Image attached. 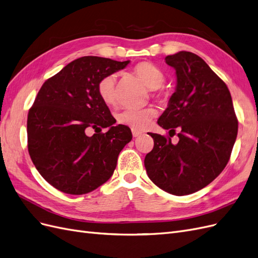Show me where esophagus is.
Here are the masks:
<instances>
[{"mask_svg":"<svg viewBox=\"0 0 258 258\" xmlns=\"http://www.w3.org/2000/svg\"><path fill=\"white\" fill-rule=\"evenodd\" d=\"M141 135H142V132H141V131L136 130V129H132V137H134V138L140 137Z\"/></svg>","mask_w":258,"mask_h":258,"instance_id":"obj_1","label":"esophagus"}]
</instances>
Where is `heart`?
Listing matches in <instances>:
<instances>
[{
  "mask_svg": "<svg viewBox=\"0 0 258 258\" xmlns=\"http://www.w3.org/2000/svg\"><path fill=\"white\" fill-rule=\"evenodd\" d=\"M136 75L141 80L146 87L151 90L161 88L166 82V76L159 68L151 62H141L135 68ZM100 98L107 105H115L116 98V74H107L100 80L98 84ZM156 111L153 107H128L117 114V121L132 129H144L155 116Z\"/></svg>",
  "mask_w": 258,
  "mask_h": 258,
  "instance_id": "heart-1",
  "label": "heart"
}]
</instances>
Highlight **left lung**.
I'll return each instance as SVG.
<instances>
[{
  "label": "left lung",
  "mask_w": 258,
  "mask_h": 258,
  "mask_svg": "<svg viewBox=\"0 0 258 258\" xmlns=\"http://www.w3.org/2000/svg\"><path fill=\"white\" fill-rule=\"evenodd\" d=\"M175 70L176 87L158 124L169 137L150 134L152 152L144 166L151 181L176 196L196 192L221 174L230 158L238 135V120L230 92L206 61L189 51L166 57Z\"/></svg>",
  "instance_id": "obj_1"
}]
</instances>
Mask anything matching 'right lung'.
Wrapping results in <instances>:
<instances>
[{
	"label": "right lung",
	"instance_id": "add662e5",
	"mask_svg": "<svg viewBox=\"0 0 258 258\" xmlns=\"http://www.w3.org/2000/svg\"><path fill=\"white\" fill-rule=\"evenodd\" d=\"M127 61L86 56L46 81L38 91L27 121L28 151L36 170L54 188L84 195L110 178L122 148L132 139L100 98L103 76L126 68ZM87 136L90 128L100 131Z\"/></svg>",
	"mask_w": 258,
	"mask_h": 258
}]
</instances>
